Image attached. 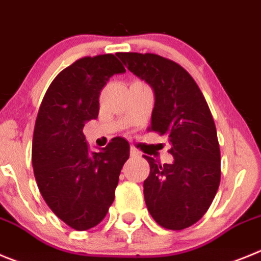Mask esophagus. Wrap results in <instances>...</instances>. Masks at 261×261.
I'll return each instance as SVG.
<instances>
[{
  "instance_id": "34e87169",
  "label": "esophagus",
  "mask_w": 261,
  "mask_h": 261,
  "mask_svg": "<svg viewBox=\"0 0 261 261\" xmlns=\"http://www.w3.org/2000/svg\"><path fill=\"white\" fill-rule=\"evenodd\" d=\"M130 154H131V157H136V156H139V152H138V149H136V148L131 147L130 148Z\"/></svg>"
}]
</instances>
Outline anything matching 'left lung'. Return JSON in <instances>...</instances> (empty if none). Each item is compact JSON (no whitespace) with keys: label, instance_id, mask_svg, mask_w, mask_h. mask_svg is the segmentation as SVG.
Here are the masks:
<instances>
[{"label":"left lung","instance_id":"left-lung-1","mask_svg":"<svg viewBox=\"0 0 261 261\" xmlns=\"http://www.w3.org/2000/svg\"><path fill=\"white\" fill-rule=\"evenodd\" d=\"M131 72L154 91L149 131L168 136L173 164H149L144 180L147 208L160 226L182 230L198 222L221 180V154L205 97L179 63L153 53H117Z\"/></svg>","mask_w":261,"mask_h":261}]
</instances>
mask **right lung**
<instances>
[{
  "label": "right lung",
  "instance_id": "1",
  "mask_svg": "<svg viewBox=\"0 0 261 261\" xmlns=\"http://www.w3.org/2000/svg\"><path fill=\"white\" fill-rule=\"evenodd\" d=\"M125 71L116 55L79 58L53 79L35 122L32 166L37 186L51 212L78 231L104 220L130 156L123 138L90 152L83 134L84 123L97 118L100 92L110 76Z\"/></svg>",
  "mask_w": 261,
  "mask_h": 261
}]
</instances>
